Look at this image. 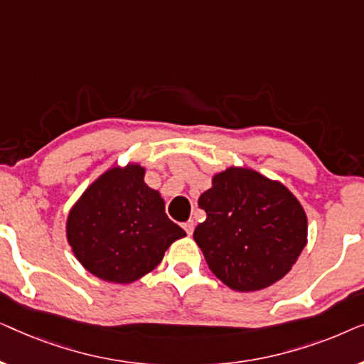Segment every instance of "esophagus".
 <instances>
[{"mask_svg":"<svg viewBox=\"0 0 364 364\" xmlns=\"http://www.w3.org/2000/svg\"><path fill=\"white\" fill-rule=\"evenodd\" d=\"M193 227H196V223H193V220H187L186 223H183V228H186L187 235H192V232H193Z\"/></svg>","mask_w":364,"mask_h":364,"instance_id":"1","label":"esophagus"}]
</instances>
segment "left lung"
<instances>
[{"label": "left lung", "instance_id": "8db88e82", "mask_svg": "<svg viewBox=\"0 0 364 364\" xmlns=\"http://www.w3.org/2000/svg\"><path fill=\"white\" fill-rule=\"evenodd\" d=\"M198 207L207 218L193 240L213 275L235 291H258L282 280L308 242L306 213L295 193L253 168L217 172Z\"/></svg>", "mask_w": 364, "mask_h": 364}]
</instances>
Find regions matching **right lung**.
Masks as SVG:
<instances>
[{"mask_svg": "<svg viewBox=\"0 0 364 364\" xmlns=\"http://www.w3.org/2000/svg\"><path fill=\"white\" fill-rule=\"evenodd\" d=\"M139 162L101 173L71 207L66 238L94 277L129 285L151 273L186 232L166 215L161 192L149 187Z\"/></svg>", "mask_w": 364, "mask_h": 364, "instance_id": "add662e5", "label": "right lung"}]
</instances>
